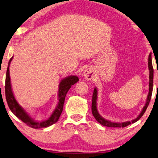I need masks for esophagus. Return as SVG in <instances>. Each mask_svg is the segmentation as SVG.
I'll use <instances>...</instances> for the list:
<instances>
[{"instance_id": "34e87169", "label": "esophagus", "mask_w": 158, "mask_h": 158, "mask_svg": "<svg viewBox=\"0 0 158 158\" xmlns=\"http://www.w3.org/2000/svg\"><path fill=\"white\" fill-rule=\"evenodd\" d=\"M84 76L87 80H91L93 78L94 73L93 70L90 68H87L84 72Z\"/></svg>"}]
</instances>
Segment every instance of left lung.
Here are the masks:
<instances>
[{"instance_id":"obj_1","label":"left lung","mask_w":158,"mask_h":158,"mask_svg":"<svg viewBox=\"0 0 158 158\" xmlns=\"http://www.w3.org/2000/svg\"><path fill=\"white\" fill-rule=\"evenodd\" d=\"M148 69H149V93L147 97V103L144 106V107L143 108L141 113L139 114V116L133 119L131 122H126L123 123H115V122H111L110 121L105 119L100 115L99 114L98 111L97 109V88H94L93 94V99H92V113H93L94 118L98 122L99 124H101L103 126L107 127H113V128H124L127 127L129 124H131V123H135L141 118L143 114H144L146 110L148 107L149 104V102L151 101V95H152V92H153V65H152V59H151V53H150L148 56Z\"/></svg>"}]
</instances>
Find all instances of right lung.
Listing matches in <instances>:
<instances>
[{"label": "right lung", "instance_id": "1", "mask_svg": "<svg viewBox=\"0 0 158 158\" xmlns=\"http://www.w3.org/2000/svg\"><path fill=\"white\" fill-rule=\"evenodd\" d=\"M13 57L10 59L9 64H8L7 73H6V78H5V97H6L7 103L8 104L11 111L12 112L14 115H16L19 119H21L22 122H23L25 124H26L28 127L33 128H46L56 123L59 118L60 115L63 111L64 104L65 102V95L73 85L79 81V78L76 76H69L61 80V81L59 84V104L56 107L55 110H54L53 113L47 120L42 122H37L34 121L31 118L29 114H28L23 108L19 106L18 102H16V99L14 98V96L11 90V83H10V65L11 61L12 60Z\"/></svg>", "mask_w": 158, "mask_h": 158}]
</instances>
